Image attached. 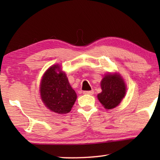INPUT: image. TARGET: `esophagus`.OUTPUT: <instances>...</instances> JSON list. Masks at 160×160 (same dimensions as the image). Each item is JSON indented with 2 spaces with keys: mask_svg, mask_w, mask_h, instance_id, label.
Instances as JSON below:
<instances>
[{
  "mask_svg": "<svg viewBox=\"0 0 160 160\" xmlns=\"http://www.w3.org/2000/svg\"><path fill=\"white\" fill-rule=\"evenodd\" d=\"M83 94H90V95H92V94H94V91L91 90V91H84Z\"/></svg>",
  "mask_w": 160,
  "mask_h": 160,
  "instance_id": "1",
  "label": "esophagus"
}]
</instances>
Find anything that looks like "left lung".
<instances>
[{"mask_svg": "<svg viewBox=\"0 0 160 160\" xmlns=\"http://www.w3.org/2000/svg\"><path fill=\"white\" fill-rule=\"evenodd\" d=\"M102 92L98 94L99 101L107 109L117 107L125 96L126 85L119 75H107L101 82Z\"/></svg>", "mask_w": 160, "mask_h": 160, "instance_id": "obj_1", "label": "left lung"}]
</instances>
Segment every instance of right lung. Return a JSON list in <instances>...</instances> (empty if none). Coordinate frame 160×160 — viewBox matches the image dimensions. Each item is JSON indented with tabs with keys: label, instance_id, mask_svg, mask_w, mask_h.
<instances>
[{
	"label": "right lung",
	"instance_id": "1",
	"mask_svg": "<svg viewBox=\"0 0 160 160\" xmlns=\"http://www.w3.org/2000/svg\"><path fill=\"white\" fill-rule=\"evenodd\" d=\"M60 66L54 65L48 68L42 78L40 92L41 97L48 109L58 113L70 112L77 95L70 85L65 72Z\"/></svg>",
	"mask_w": 160,
	"mask_h": 160
}]
</instances>
